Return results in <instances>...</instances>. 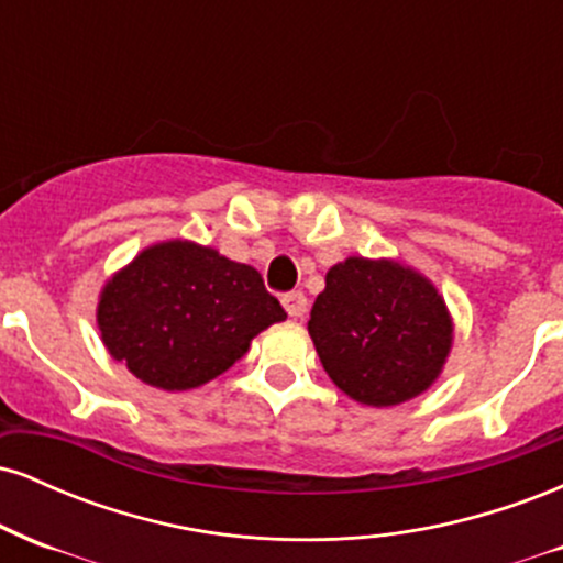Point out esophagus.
<instances>
[{
    "instance_id": "1",
    "label": "esophagus",
    "mask_w": 563,
    "mask_h": 563,
    "mask_svg": "<svg viewBox=\"0 0 563 563\" xmlns=\"http://www.w3.org/2000/svg\"><path fill=\"white\" fill-rule=\"evenodd\" d=\"M283 307L294 320H301L307 314V296L301 290H290V294L283 296Z\"/></svg>"
}]
</instances>
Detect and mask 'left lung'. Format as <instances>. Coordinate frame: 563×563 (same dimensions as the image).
Masks as SVG:
<instances>
[{"label": "left lung", "instance_id": "left-lung-1", "mask_svg": "<svg viewBox=\"0 0 563 563\" xmlns=\"http://www.w3.org/2000/svg\"><path fill=\"white\" fill-rule=\"evenodd\" d=\"M307 328L333 384L371 407L423 394L452 346V320L439 290L394 260L349 256L333 264Z\"/></svg>", "mask_w": 563, "mask_h": 563}]
</instances>
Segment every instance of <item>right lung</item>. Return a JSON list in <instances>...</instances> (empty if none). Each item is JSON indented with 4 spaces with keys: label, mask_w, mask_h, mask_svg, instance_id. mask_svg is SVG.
<instances>
[{
    "label": "right lung",
    "mask_w": 563,
    "mask_h": 563,
    "mask_svg": "<svg viewBox=\"0 0 563 563\" xmlns=\"http://www.w3.org/2000/svg\"><path fill=\"white\" fill-rule=\"evenodd\" d=\"M286 309L254 267L209 245L166 241L115 273L97 301L113 360L142 384L187 391L222 376Z\"/></svg>",
    "instance_id": "1"
}]
</instances>
